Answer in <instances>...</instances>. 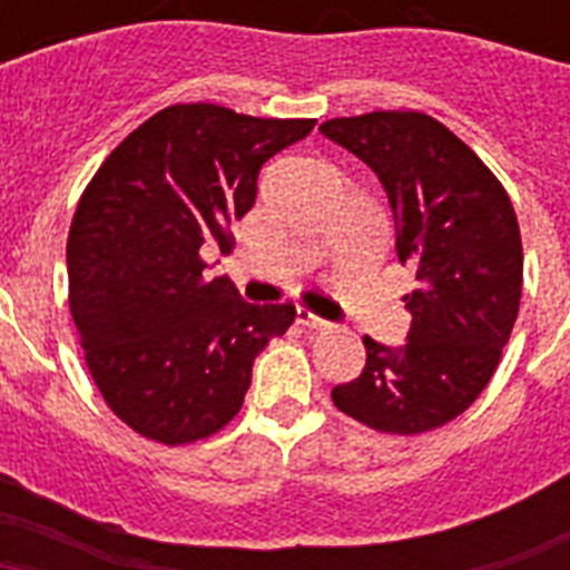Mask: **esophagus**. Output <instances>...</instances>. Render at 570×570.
<instances>
[{
    "mask_svg": "<svg viewBox=\"0 0 570 570\" xmlns=\"http://www.w3.org/2000/svg\"><path fill=\"white\" fill-rule=\"evenodd\" d=\"M296 322H299V325H305V328H314V331L331 328V322L322 320V316H316L311 308H296Z\"/></svg>",
    "mask_w": 570,
    "mask_h": 570,
    "instance_id": "1",
    "label": "esophagus"
}]
</instances>
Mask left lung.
<instances>
[{"label": "left lung", "instance_id": "left-lung-1", "mask_svg": "<svg viewBox=\"0 0 570 570\" xmlns=\"http://www.w3.org/2000/svg\"><path fill=\"white\" fill-rule=\"evenodd\" d=\"M320 130L380 176L400 223L396 254L416 271V291L402 296L407 342L362 336L365 371L331 400L380 434H425L471 407L500 365L520 314V223L493 170L434 116L374 110Z\"/></svg>", "mask_w": 570, "mask_h": 570}]
</instances>
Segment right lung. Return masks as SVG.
<instances>
[{"label":"right lung","mask_w":570,"mask_h":570,"mask_svg":"<svg viewBox=\"0 0 570 570\" xmlns=\"http://www.w3.org/2000/svg\"><path fill=\"white\" fill-rule=\"evenodd\" d=\"M316 119L168 105L108 154L68 234V305L105 405L159 445H190L239 414L256 354L296 308L250 305L205 279V242L256 199V176Z\"/></svg>","instance_id":"right-lung-1"}]
</instances>
